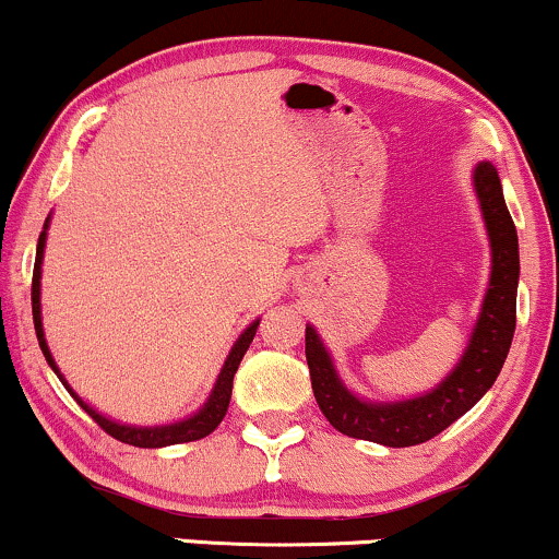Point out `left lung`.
I'll return each instance as SVG.
<instances>
[{"instance_id": "left-lung-1", "label": "left lung", "mask_w": 559, "mask_h": 559, "mask_svg": "<svg viewBox=\"0 0 559 559\" xmlns=\"http://www.w3.org/2000/svg\"><path fill=\"white\" fill-rule=\"evenodd\" d=\"M474 190L481 205L489 247H492V271H489V288L484 294L479 320H476L466 352L440 385L406 401L378 403L359 399L341 382L318 331L307 325L305 354L314 401L338 432L388 448L419 445L461 419L495 385L513 344L521 262H518L515 224L502 198L500 177L489 160L476 164Z\"/></svg>"}]
</instances>
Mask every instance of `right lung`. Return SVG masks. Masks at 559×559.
<instances>
[{
	"instance_id": "1",
	"label": "right lung",
	"mask_w": 559,
	"mask_h": 559,
	"mask_svg": "<svg viewBox=\"0 0 559 559\" xmlns=\"http://www.w3.org/2000/svg\"><path fill=\"white\" fill-rule=\"evenodd\" d=\"M46 228H49V218H46L41 237H38L36 265H33V286H31L33 325H36L38 346H41L46 361H49V367L53 369V372H57V378L62 380V385H64L67 390H70L72 399H75V401L80 403V406H83V412H87V416H93V419L98 421V427L104 429V432H109V435L114 437V440L127 442V445H134V448H166V445H179V442L203 440V437L211 435L213 429L218 427L221 421H224L226 408H228V401H231L234 374H237L241 356L247 354V348H250L254 333H258L260 320H254L252 325L247 328V331L239 335L237 344L231 346V352H228L224 367H221L218 380H215L211 395H207V401L203 403V408H200L198 414H192L190 419L174 421V425H164V427H132V425H119V421H114V419H109V416L98 414L93 406H87V403H85L83 399H80L75 390L67 385L64 374L59 372L57 361H53L49 346H46L44 322H41V262H44V247H46Z\"/></svg>"
}]
</instances>
